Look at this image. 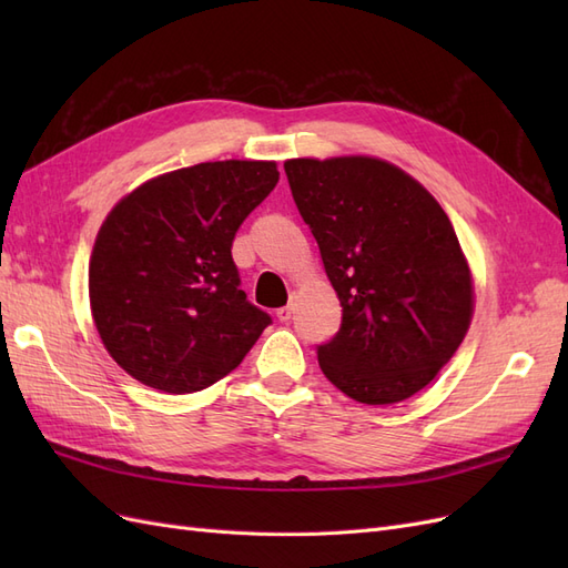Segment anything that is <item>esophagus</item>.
Instances as JSON below:
<instances>
[{
    "label": "esophagus",
    "mask_w": 568,
    "mask_h": 568,
    "mask_svg": "<svg viewBox=\"0 0 568 568\" xmlns=\"http://www.w3.org/2000/svg\"><path fill=\"white\" fill-rule=\"evenodd\" d=\"M277 320L280 322H288L291 320V307L286 305V307H280V311H277Z\"/></svg>",
    "instance_id": "esophagus-1"
}]
</instances>
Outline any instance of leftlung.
I'll list each match as a JSON object with an SVG mask.
<instances>
[{
  "label": "left lung",
  "mask_w": 568,
  "mask_h": 568,
  "mask_svg": "<svg viewBox=\"0 0 568 568\" xmlns=\"http://www.w3.org/2000/svg\"><path fill=\"white\" fill-rule=\"evenodd\" d=\"M284 170L343 307L338 332L317 346L324 376L357 403L409 398L471 322V277L448 215L379 159H294Z\"/></svg>",
  "instance_id": "8db88e82"
}]
</instances>
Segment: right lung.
<instances>
[{"mask_svg": "<svg viewBox=\"0 0 568 568\" xmlns=\"http://www.w3.org/2000/svg\"><path fill=\"white\" fill-rule=\"evenodd\" d=\"M280 182L277 163L215 161L134 189L90 261L97 332L136 382L194 393L242 365L272 317L242 291L232 242Z\"/></svg>", "mask_w": 568, "mask_h": 568, "instance_id": "obj_1", "label": "right lung"}]
</instances>
